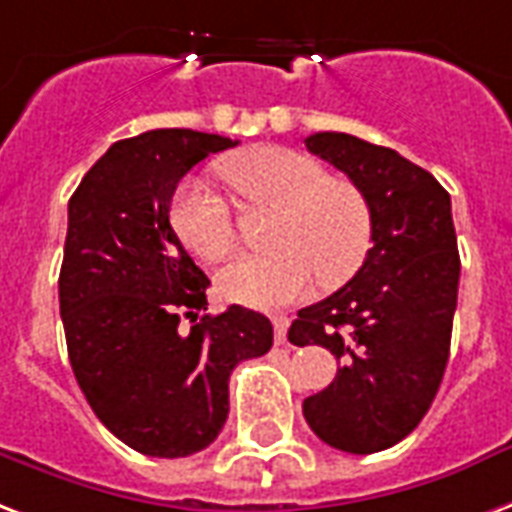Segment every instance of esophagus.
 Here are the masks:
<instances>
[{
	"label": "esophagus",
	"mask_w": 512,
	"mask_h": 512,
	"mask_svg": "<svg viewBox=\"0 0 512 512\" xmlns=\"http://www.w3.org/2000/svg\"><path fill=\"white\" fill-rule=\"evenodd\" d=\"M287 328H290V320H287L285 314H276V317H274V336H276V342H279V344L287 342Z\"/></svg>",
	"instance_id": "1"
}]
</instances>
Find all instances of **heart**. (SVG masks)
I'll return each instance as SVG.
<instances>
[{
  "label": "heart",
  "instance_id": "1",
  "mask_svg": "<svg viewBox=\"0 0 512 512\" xmlns=\"http://www.w3.org/2000/svg\"><path fill=\"white\" fill-rule=\"evenodd\" d=\"M219 176L246 203L276 208L268 255H241L217 274L227 301L279 309L350 279L372 246V208L352 181L331 179L320 162L285 146H255L222 162ZM170 227L200 260L217 263L236 244L230 208L200 179L170 200Z\"/></svg>",
  "mask_w": 512,
  "mask_h": 512
}]
</instances>
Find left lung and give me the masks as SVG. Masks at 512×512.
<instances>
[{
    "label": "left lung",
    "mask_w": 512,
    "mask_h": 512,
    "mask_svg": "<svg viewBox=\"0 0 512 512\" xmlns=\"http://www.w3.org/2000/svg\"><path fill=\"white\" fill-rule=\"evenodd\" d=\"M306 149L363 192L372 249L347 285L298 312L287 336L342 363L304 401L306 423L325 445L366 456L418 426L448 366L461 274L450 195L399 151L347 132H314Z\"/></svg>",
    "instance_id": "obj_1"
}]
</instances>
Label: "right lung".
I'll list each match as a JSON object with an SVG mask.
<instances>
[{"label": "right lung", "instance_id": "obj_1", "mask_svg": "<svg viewBox=\"0 0 512 512\" xmlns=\"http://www.w3.org/2000/svg\"><path fill=\"white\" fill-rule=\"evenodd\" d=\"M236 143L195 130L119 140L67 206L59 312L73 374L102 426L143 456L208 448L230 410V372L274 344L266 314L200 317L211 282L170 227L179 181Z\"/></svg>", "mask_w": 512, "mask_h": 512}]
</instances>
